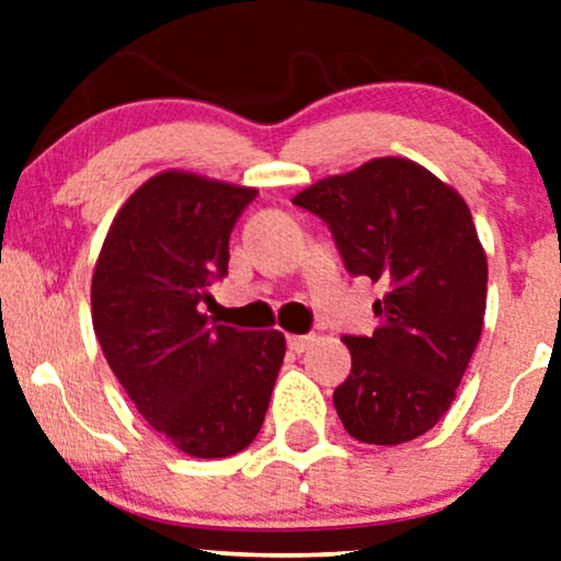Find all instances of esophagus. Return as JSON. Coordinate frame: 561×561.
<instances>
[{
	"label": "esophagus",
	"instance_id": "34e87169",
	"mask_svg": "<svg viewBox=\"0 0 561 561\" xmlns=\"http://www.w3.org/2000/svg\"><path fill=\"white\" fill-rule=\"evenodd\" d=\"M313 343V334H293V337H287V345L293 353H306L308 347Z\"/></svg>",
	"mask_w": 561,
	"mask_h": 561
}]
</instances>
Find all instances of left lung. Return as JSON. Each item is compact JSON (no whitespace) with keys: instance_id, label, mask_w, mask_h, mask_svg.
Listing matches in <instances>:
<instances>
[{"instance_id":"obj_1","label":"left lung","mask_w":561,"mask_h":561,"mask_svg":"<svg viewBox=\"0 0 561 561\" xmlns=\"http://www.w3.org/2000/svg\"><path fill=\"white\" fill-rule=\"evenodd\" d=\"M293 203L330 227L347 274L385 287L377 330L343 337L340 422L362 443L414 440L450 409L482 332L488 261L467 203L403 158L321 179Z\"/></svg>"}]
</instances>
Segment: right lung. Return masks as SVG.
Listing matches in <instances>:
<instances>
[{
    "mask_svg": "<svg viewBox=\"0 0 561 561\" xmlns=\"http://www.w3.org/2000/svg\"><path fill=\"white\" fill-rule=\"evenodd\" d=\"M259 192L165 171L126 199L92 279L102 353L150 427L224 459L259 435L285 334L216 324L199 302L229 268V234Z\"/></svg>",
    "mask_w": 561,
    "mask_h": 561,
    "instance_id": "right-lung-1",
    "label": "right lung"
}]
</instances>
